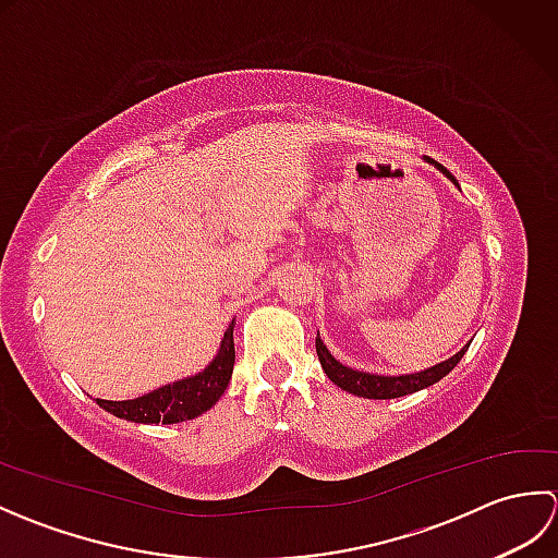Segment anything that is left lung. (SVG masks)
I'll return each instance as SVG.
<instances>
[{"label":"left lung","instance_id":"8db88e82","mask_svg":"<svg viewBox=\"0 0 558 558\" xmlns=\"http://www.w3.org/2000/svg\"><path fill=\"white\" fill-rule=\"evenodd\" d=\"M424 160L434 165V168L438 172H444L450 182H453L458 186V180L453 174H450L441 162H436L432 158ZM460 189V186H458ZM470 342L465 348H462L460 352H456L453 357H448L446 362H438L434 366H429V369L424 372H414V374H398V376H386V374H369V372H357L352 369V366H345L340 364L333 354L328 352V348L324 345L322 336L316 338V354H318V362H322L326 376L333 381L338 388L348 390V393L352 396H360V398H369V400H390V398H402V396H410V393H417V390L422 388H429L434 386L436 381H441V378L453 372V366L462 360V354L468 352Z\"/></svg>","mask_w":558,"mask_h":558}]
</instances>
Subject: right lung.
<instances>
[{
  "mask_svg": "<svg viewBox=\"0 0 558 558\" xmlns=\"http://www.w3.org/2000/svg\"><path fill=\"white\" fill-rule=\"evenodd\" d=\"M234 322L225 330L216 357L204 372L194 376L180 378V381L168 384L162 388L150 390V393L134 400H100L96 398L102 410L120 420L138 422V424H177L194 420L198 414L210 410L228 388L234 366Z\"/></svg>",
  "mask_w": 558,
  "mask_h": 558,
  "instance_id": "add662e5",
  "label": "right lung"
}]
</instances>
